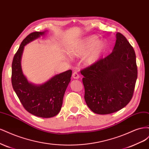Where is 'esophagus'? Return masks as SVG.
Returning a JSON list of instances; mask_svg holds the SVG:
<instances>
[{"label":"esophagus","mask_w":149,"mask_h":149,"mask_svg":"<svg viewBox=\"0 0 149 149\" xmlns=\"http://www.w3.org/2000/svg\"><path fill=\"white\" fill-rule=\"evenodd\" d=\"M72 76H73V78L74 79H78L79 78V74L76 71L74 72V73H73V74H72Z\"/></svg>","instance_id":"obj_1"}]
</instances>
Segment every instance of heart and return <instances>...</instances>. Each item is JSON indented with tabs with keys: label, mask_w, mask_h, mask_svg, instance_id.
I'll return each instance as SVG.
<instances>
[{
	"label": "heart",
	"mask_w": 149,
	"mask_h": 149,
	"mask_svg": "<svg viewBox=\"0 0 149 149\" xmlns=\"http://www.w3.org/2000/svg\"><path fill=\"white\" fill-rule=\"evenodd\" d=\"M97 37L91 36L76 43L70 49L71 55L82 56L84 55V61L88 65H91L97 61L106 48V43L103 40L96 41Z\"/></svg>",
	"instance_id": "1"
}]
</instances>
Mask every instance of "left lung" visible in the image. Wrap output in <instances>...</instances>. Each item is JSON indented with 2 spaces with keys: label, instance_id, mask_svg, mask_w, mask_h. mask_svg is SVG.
Here are the masks:
<instances>
[{
  "label": "left lung",
  "instance_id": "obj_1",
  "mask_svg": "<svg viewBox=\"0 0 149 149\" xmlns=\"http://www.w3.org/2000/svg\"><path fill=\"white\" fill-rule=\"evenodd\" d=\"M81 73L89 109L98 114L118 111L133 96L137 78L134 49L123 34L117 33L110 55L81 70Z\"/></svg>",
  "mask_w": 149,
  "mask_h": 149
}]
</instances>
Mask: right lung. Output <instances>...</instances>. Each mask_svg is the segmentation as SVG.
<instances>
[{
	"label": "right lung",
	"mask_w": 149,
	"mask_h": 149,
	"mask_svg": "<svg viewBox=\"0 0 149 149\" xmlns=\"http://www.w3.org/2000/svg\"><path fill=\"white\" fill-rule=\"evenodd\" d=\"M45 31L30 33L22 41L13 56L12 64V84L22 106L30 114L49 118L57 115L72 75L71 70L54 76L43 84L35 85L28 81L21 68V57L25 45L43 35Z\"/></svg>",
	"instance_id": "1"
}]
</instances>
